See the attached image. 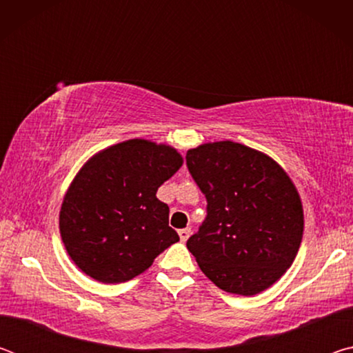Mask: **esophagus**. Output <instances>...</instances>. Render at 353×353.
<instances>
[{
  "instance_id": "34e87169",
  "label": "esophagus",
  "mask_w": 353,
  "mask_h": 353,
  "mask_svg": "<svg viewBox=\"0 0 353 353\" xmlns=\"http://www.w3.org/2000/svg\"><path fill=\"white\" fill-rule=\"evenodd\" d=\"M190 235H191V230L188 229V227H187V229H181V230H179V236H181V241H182V243L187 241L188 238H190Z\"/></svg>"
}]
</instances>
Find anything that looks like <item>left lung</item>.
<instances>
[{
  "label": "left lung",
  "instance_id": "left-lung-1",
  "mask_svg": "<svg viewBox=\"0 0 353 353\" xmlns=\"http://www.w3.org/2000/svg\"><path fill=\"white\" fill-rule=\"evenodd\" d=\"M187 166L207 198V218L187 241L201 271L232 294L268 290L302 241L296 185L270 155L229 140L188 149Z\"/></svg>",
  "mask_w": 353,
  "mask_h": 353
}]
</instances>
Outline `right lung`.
Segmentation results:
<instances>
[{
	"label": "right lung",
	"instance_id": "obj_1",
	"mask_svg": "<svg viewBox=\"0 0 353 353\" xmlns=\"http://www.w3.org/2000/svg\"><path fill=\"white\" fill-rule=\"evenodd\" d=\"M182 155L170 145L132 139L92 155L71 181L59 213L70 259L103 283L132 280L179 241L157 190Z\"/></svg>",
	"mask_w": 353,
	"mask_h": 353
}]
</instances>
